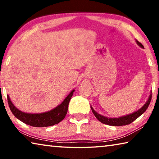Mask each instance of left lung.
Returning <instances> with one entry per match:
<instances>
[{
    "label": "left lung",
    "mask_w": 159,
    "mask_h": 159,
    "mask_svg": "<svg viewBox=\"0 0 159 159\" xmlns=\"http://www.w3.org/2000/svg\"><path fill=\"white\" fill-rule=\"evenodd\" d=\"M136 43L139 46L144 48V46L142 45V44L140 43L139 41H137V40H136ZM151 99H152V92H151L150 95L149 97V98H148L147 101L146 102V103H145L140 109H138V111L132 113V114H128L126 116H120L118 118H109V117L104 116H102L101 114H99L98 112L95 111L92 107V106H90V107L94 115H95V116L97 118V119H98L99 121L104 123V124H107L109 125L122 126V125H126L130 124V123H131L132 122H133L134 120H135L138 117L140 116L143 113H144V111H146L147 109L148 108V107L149 105Z\"/></svg>",
    "instance_id": "left-lung-1"
}]
</instances>
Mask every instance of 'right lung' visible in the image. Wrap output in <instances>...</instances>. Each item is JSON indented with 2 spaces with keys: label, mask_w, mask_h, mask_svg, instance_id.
<instances>
[{
  "label": "right lung",
  "mask_w": 159,
  "mask_h": 159,
  "mask_svg": "<svg viewBox=\"0 0 159 159\" xmlns=\"http://www.w3.org/2000/svg\"><path fill=\"white\" fill-rule=\"evenodd\" d=\"M74 91L75 90H72L64 99V101L55 108L50 111L39 113V114H31V113H26L20 111L12 104L8 95H7V98L10 110L15 116L19 120L33 127H48V126L57 124L65 118L67 111H68L70 99L73 95Z\"/></svg>",
  "instance_id": "1"
}]
</instances>
